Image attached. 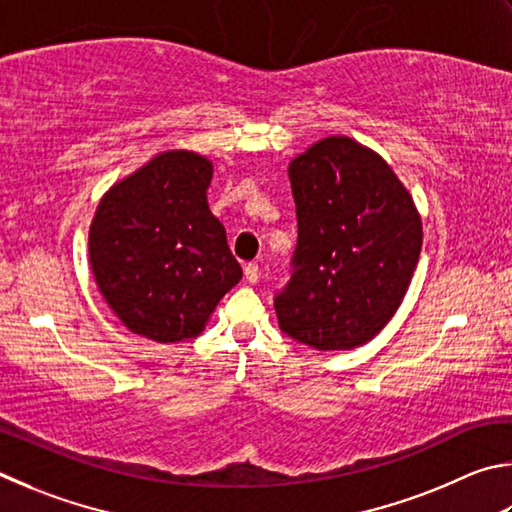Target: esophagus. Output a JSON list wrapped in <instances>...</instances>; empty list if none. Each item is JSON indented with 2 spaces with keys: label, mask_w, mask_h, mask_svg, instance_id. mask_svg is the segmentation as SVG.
I'll list each match as a JSON object with an SVG mask.
<instances>
[{
  "label": "esophagus",
  "mask_w": 512,
  "mask_h": 512,
  "mask_svg": "<svg viewBox=\"0 0 512 512\" xmlns=\"http://www.w3.org/2000/svg\"><path fill=\"white\" fill-rule=\"evenodd\" d=\"M258 276H261V267H258V263H247L245 265V279L249 283H256Z\"/></svg>",
  "instance_id": "obj_1"
}]
</instances>
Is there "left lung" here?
<instances>
[{
	"instance_id": "1",
	"label": "left lung",
	"mask_w": 512,
	"mask_h": 512,
	"mask_svg": "<svg viewBox=\"0 0 512 512\" xmlns=\"http://www.w3.org/2000/svg\"><path fill=\"white\" fill-rule=\"evenodd\" d=\"M299 238L274 299L283 333L319 353L353 351L396 315L416 272L423 220L378 152L326 137L288 164Z\"/></svg>"
}]
</instances>
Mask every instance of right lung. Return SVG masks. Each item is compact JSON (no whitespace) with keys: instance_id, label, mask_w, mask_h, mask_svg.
Returning <instances> with one entry per match:
<instances>
[{"instance_id":"1","label":"right lung","mask_w":512,"mask_h":512,"mask_svg":"<svg viewBox=\"0 0 512 512\" xmlns=\"http://www.w3.org/2000/svg\"><path fill=\"white\" fill-rule=\"evenodd\" d=\"M213 161L164 150L107 188L89 224L98 292L130 333L159 344L200 335L242 279L206 200Z\"/></svg>"}]
</instances>
